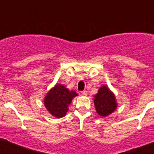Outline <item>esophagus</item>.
I'll return each instance as SVG.
<instances>
[{
  "mask_svg": "<svg viewBox=\"0 0 154 154\" xmlns=\"http://www.w3.org/2000/svg\"><path fill=\"white\" fill-rule=\"evenodd\" d=\"M82 95H83V96H86V95H87V91H85V90L82 91Z\"/></svg>",
  "mask_w": 154,
  "mask_h": 154,
  "instance_id": "34e87169",
  "label": "esophagus"
}]
</instances>
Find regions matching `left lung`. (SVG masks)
Returning <instances> with one entry per match:
<instances>
[{
  "label": "left lung",
  "instance_id": "left-lung-1",
  "mask_svg": "<svg viewBox=\"0 0 154 154\" xmlns=\"http://www.w3.org/2000/svg\"><path fill=\"white\" fill-rule=\"evenodd\" d=\"M94 105L96 112L103 117L112 113L118 106L115 94L105 85H102L94 96Z\"/></svg>",
  "mask_w": 154,
  "mask_h": 154
}]
</instances>
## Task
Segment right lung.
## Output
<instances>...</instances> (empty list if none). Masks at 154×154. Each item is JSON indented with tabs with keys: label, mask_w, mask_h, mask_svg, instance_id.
I'll use <instances>...</instances> for the list:
<instances>
[{
	"label": "right lung",
	"mask_w": 154,
	"mask_h": 154,
	"mask_svg": "<svg viewBox=\"0 0 154 154\" xmlns=\"http://www.w3.org/2000/svg\"><path fill=\"white\" fill-rule=\"evenodd\" d=\"M75 91L69 90L62 84H55L45 96L44 105L48 112L56 118L64 117L69 111V106L74 97Z\"/></svg>",
	"instance_id": "right-lung-1"
}]
</instances>
